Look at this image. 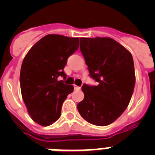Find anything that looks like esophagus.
I'll list each match as a JSON object with an SVG mask.
<instances>
[{
    "label": "esophagus",
    "mask_w": 155,
    "mask_h": 155,
    "mask_svg": "<svg viewBox=\"0 0 155 155\" xmlns=\"http://www.w3.org/2000/svg\"><path fill=\"white\" fill-rule=\"evenodd\" d=\"M74 90H80L81 89V87H79V86H77L76 84H74Z\"/></svg>",
    "instance_id": "esophagus-1"
}]
</instances>
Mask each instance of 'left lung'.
<instances>
[{"label":"left lung","instance_id":"8db88e82","mask_svg":"<svg viewBox=\"0 0 155 155\" xmlns=\"http://www.w3.org/2000/svg\"><path fill=\"white\" fill-rule=\"evenodd\" d=\"M80 50L98 85L82 86L84 98L78 104V110L93 125H109L130 102L136 80L133 57L109 37L81 38Z\"/></svg>","mask_w":155,"mask_h":155}]
</instances>
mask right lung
<instances>
[{"mask_svg": "<svg viewBox=\"0 0 155 155\" xmlns=\"http://www.w3.org/2000/svg\"><path fill=\"white\" fill-rule=\"evenodd\" d=\"M79 47V38L57 34L45 35L34 45L23 60L20 72L22 99L31 120L47 127L61 114L63 102L74 91L65 79L67 60Z\"/></svg>", "mask_w": 155, "mask_h": 155, "instance_id": "1", "label": "right lung"}]
</instances>
